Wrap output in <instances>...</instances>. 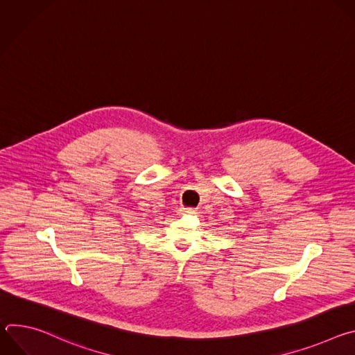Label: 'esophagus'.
<instances>
[{
    "label": "esophagus",
    "instance_id": "obj_1",
    "mask_svg": "<svg viewBox=\"0 0 355 355\" xmlns=\"http://www.w3.org/2000/svg\"><path fill=\"white\" fill-rule=\"evenodd\" d=\"M180 214L181 215H195L196 211L193 208H181L180 209Z\"/></svg>",
    "mask_w": 355,
    "mask_h": 355
}]
</instances>
